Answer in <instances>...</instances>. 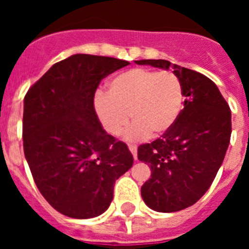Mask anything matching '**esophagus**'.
Wrapping results in <instances>:
<instances>
[{
    "label": "esophagus",
    "mask_w": 249,
    "mask_h": 249,
    "mask_svg": "<svg viewBox=\"0 0 249 249\" xmlns=\"http://www.w3.org/2000/svg\"><path fill=\"white\" fill-rule=\"evenodd\" d=\"M128 148H129V151H131L132 155H133V158H135V160H137V147L133 146V144H129Z\"/></svg>",
    "instance_id": "esophagus-1"
}]
</instances>
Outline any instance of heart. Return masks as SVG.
Segmentation results:
<instances>
[{"label":"heart","mask_w":249,"mask_h":249,"mask_svg":"<svg viewBox=\"0 0 249 249\" xmlns=\"http://www.w3.org/2000/svg\"><path fill=\"white\" fill-rule=\"evenodd\" d=\"M184 102L181 78L171 71L132 68L113 77L107 93L94 94L93 106L103 128L117 137L128 123L126 140L158 138L177 122Z\"/></svg>","instance_id":"obj_1"}]
</instances>
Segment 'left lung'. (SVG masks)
<instances>
[{"instance_id": "obj_1", "label": "left lung", "mask_w": 249, "mask_h": 249, "mask_svg": "<svg viewBox=\"0 0 249 249\" xmlns=\"http://www.w3.org/2000/svg\"><path fill=\"white\" fill-rule=\"evenodd\" d=\"M136 63L172 67L183 83V109L175 126L152 143L138 147V160L152 171L141 187L144 203L156 212H177L198 201L218 172L232 133L230 106L215 83L199 72L166 59Z\"/></svg>"}]
</instances>
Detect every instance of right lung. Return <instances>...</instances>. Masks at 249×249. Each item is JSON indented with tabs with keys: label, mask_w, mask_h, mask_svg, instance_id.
Returning <instances> with one entry per match:
<instances>
[{
	"label": "right lung",
	"mask_w": 249,
	"mask_h": 249,
	"mask_svg": "<svg viewBox=\"0 0 249 249\" xmlns=\"http://www.w3.org/2000/svg\"><path fill=\"white\" fill-rule=\"evenodd\" d=\"M128 61L73 54L54 63L23 101V151L37 188L59 213L107 211L116 179L133 164L126 143L103 129L93 98L101 81Z\"/></svg>",
	"instance_id": "add662e5"
}]
</instances>
